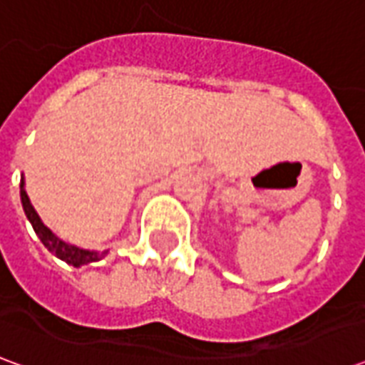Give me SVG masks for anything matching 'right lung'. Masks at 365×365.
I'll use <instances>...</instances> for the list:
<instances>
[{
  "label": "right lung",
  "instance_id": "obj_1",
  "mask_svg": "<svg viewBox=\"0 0 365 365\" xmlns=\"http://www.w3.org/2000/svg\"><path fill=\"white\" fill-rule=\"evenodd\" d=\"M21 203H23V211L27 215L29 222L33 225L36 237L41 238V242L46 246V250L52 252L56 258H60L62 262H66L74 268H80V266H86V264H91V262L101 260L107 256L109 250H103V252H97V250H86V248H80V246H74L58 238L54 232H52L43 221L41 217L35 211V207L31 205V199H29L27 191H25V178H21Z\"/></svg>",
  "mask_w": 365,
  "mask_h": 365
}]
</instances>
